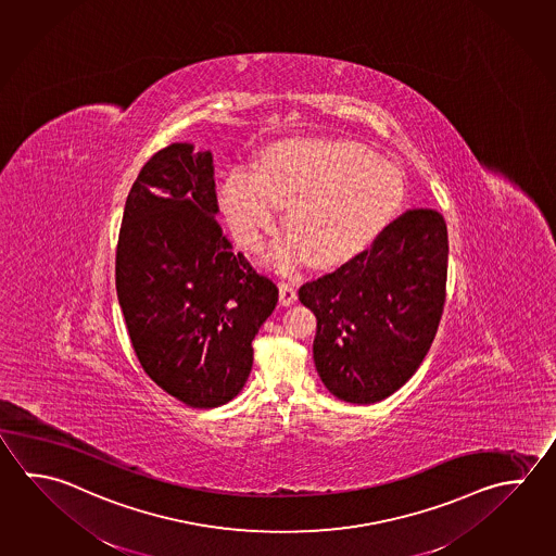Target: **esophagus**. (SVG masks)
<instances>
[{
    "label": "esophagus",
    "instance_id": "obj_1",
    "mask_svg": "<svg viewBox=\"0 0 556 556\" xmlns=\"http://www.w3.org/2000/svg\"><path fill=\"white\" fill-rule=\"evenodd\" d=\"M296 301V289L293 283H279V303L281 306H289Z\"/></svg>",
    "mask_w": 556,
    "mask_h": 556
}]
</instances>
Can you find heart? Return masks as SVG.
<instances>
[{
    "label": "heart",
    "mask_w": 556,
    "mask_h": 556,
    "mask_svg": "<svg viewBox=\"0 0 556 556\" xmlns=\"http://www.w3.org/2000/svg\"><path fill=\"white\" fill-rule=\"evenodd\" d=\"M403 199L397 170L352 141L308 139L275 147L262 175L236 168L222 189V210L236 238L257 250L277 228L281 206L291 236L271 252L283 269L308 257L334 267L366 250Z\"/></svg>",
    "instance_id": "obj_1"
}]
</instances>
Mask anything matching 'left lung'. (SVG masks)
I'll return each instance as SVG.
<instances>
[{
  "mask_svg": "<svg viewBox=\"0 0 556 556\" xmlns=\"http://www.w3.org/2000/svg\"><path fill=\"white\" fill-rule=\"evenodd\" d=\"M446 269V222L415 208L371 250L299 289L316 316V371L334 397L369 405L409 381L439 328Z\"/></svg>",
  "mask_w": 556,
  "mask_h": 556,
  "instance_id": "left-lung-1",
  "label": "left lung"
}]
</instances>
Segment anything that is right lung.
<instances>
[{
	"mask_svg": "<svg viewBox=\"0 0 556 556\" xmlns=\"http://www.w3.org/2000/svg\"><path fill=\"white\" fill-rule=\"evenodd\" d=\"M214 159L170 143L139 170L116 253L117 301L147 376L194 409L220 407L252 371L279 291L216 222Z\"/></svg>",
	"mask_w": 556,
	"mask_h": 556,
	"instance_id": "1",
	"label": "right lung"
}]
</instances>
